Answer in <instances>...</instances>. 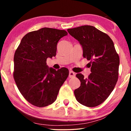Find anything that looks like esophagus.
<instances>
[{"instance_id":"obj_1","label":"esophagus","mask_w":131,"mask_h":131,"mask_svg":"<svg viewBox=\"0 0 131 131\" xmlns=\"http://www.w3.org/2000/svg\"><path fill=\"white\" fill-rule=\"evenodd\" d=\"M75 76H76V74H75V73L73 72L70 71L69 74V77L70 78H73V77H75Z\"/></svg>"}]
</instances>
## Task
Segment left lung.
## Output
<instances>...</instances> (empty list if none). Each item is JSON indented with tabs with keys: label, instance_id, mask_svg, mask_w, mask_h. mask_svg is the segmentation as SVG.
<instances>
[{
	"label": "left lung",
	"instance_id": "8db88e82",
	"mask_svg": "<svg viewBox=\"0 0 131 131\" xmlns=\"http://www.w3.org/2000/svg\"><path fill=\"white\" fill-rule=\"evenodd\" d=\"M68 32L80 42L84 58L91 65L88 78L81 73L76 74L81 85L74 90L75 97L81 105L95 107L114 90L118 78L119 56L110 37L94 26H81L68 29Z\"/></svg>",
	"mask_w": 131,
	"mask_h": 131
}]
</instances>
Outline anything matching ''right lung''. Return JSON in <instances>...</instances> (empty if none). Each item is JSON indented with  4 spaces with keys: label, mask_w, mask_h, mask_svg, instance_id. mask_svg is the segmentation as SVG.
<instances>
[{
    "label": "right lung",
    "mask_w": 131,
    "mask_h": 131,
    "mask_svg": "<svg viewBox=\"0 0 131 131\" xmlns=\"http://www.w3.org/2000/svg\"><path fill=\"white\" fill-rule=\"evenodd\" d=\"M68 33L65 30L43 28L25 35L15 51L13 77L26 101L39 107L57 99L59 89L69 76V70H56L47 65V58L56 55L57 45Z\"/></svg>",
    "instance_id": "1"
}]
</instances>
